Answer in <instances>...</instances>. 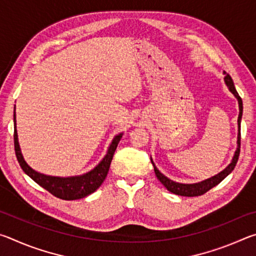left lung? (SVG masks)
Wrapping results in <instances>:
<instances>
[{
    "label": "left lung",
    "mask_w": 256,
    "mask_h": 256,
    "mask_svg": "<svg viewBox=\"0 0 256 256\" xmlns=\"http://www.w3.org/2000/svg\"><path fill=\"white\" fill-rule=\"evenodd\" d=\"M224 74L226 76L224 78V84H227L229 92H230L234 96L236 97L237 102H238V107H240V114H238V136H237V148L235 154H234V157L232 159L230 164L224 168V170H222L218 174L210 177V178L204 180L202 182H198V183H193V184H183V183H178V182H174L168 178V177L164 176V174L159 172V170L156 167L154 162H152V158L151 159V162H152L154 170V174L157 176V178L162 182V184L170 192L176 194V196H202V194L206 193L208 190H211L212 188H214L216 185H218L220 182L222 180L226 178V177L230 174V172L234 170L235 168L238 157H240V120H242V98L240 97V94L236 92L235 86H234V81L232 79V76L227 74L226 72H224Z\"/></svg>",
    "instance_id": "1"
}]
</instances>
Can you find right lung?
<instances>
[{"label": "right lung", "instance_id": "1", "mask_svg": "<svg viewBox=\"0 0 256 256\" xmlns=\"http://www.w3.org/2000/svg\"><path fill=\"white\" fill-rule=\"evenodd\" d=\"M14 150L16 159L20 164V167L27 174L30 178L36 182L38 185H40L42 188L48 190L50 193L53 194L54 196L62 198V200H78L88 196L89 194L94 193L99 186L105 180L106 176L110 170V166L112 159V156L120 138H122L123 133H120L115 136L112 140V144L108 146V150L105 157L102 159L96 167L88 172L82 175L76 176H68V177H60V176H50L45 175L42 172H38L32 170L29 164L26 162V160L21 152L18 133H16V108L14 115Z\"/></svg>", "mask_w": 256, "mask_h": 256}]
</instances>
